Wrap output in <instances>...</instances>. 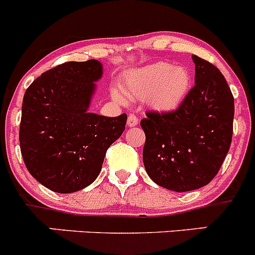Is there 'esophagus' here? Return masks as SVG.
Returning a JSON list of instances; mask_svg holds the SVG:
<instances>
[{"label":"esophagus","instance_id":"1","mask_svg":"<svg viewBox=\"0 0 255 255\" xmlns=\"http://www.w3.org/2000/svg\"><path fill=\"white\" fill-rule=\"evenodd\" d=\"M137 118L134 115V114H130L129 116H128V126L129 128H132V126H136L137 125Z\"/></svg>","mask_w":255,"mask_h":255}]
</instances>
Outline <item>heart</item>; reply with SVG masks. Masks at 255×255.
<instances>
[{"mask_svg": "<svg viewBox=\"0 0 255 255\" xmlns=\"http://www.w3.org/2000/svg\"><path fill=\"white\" fill-rule=\"evenodd\" d=\"M191 87V75L186 67L160 61L136 69L126 75L121 89L113 87L111 98L120 105L130 100H146L159 113L176 110Z\"/></svg>", "mask_w": 255, "mask_h": 255, "instance_id": "1", "label": "heart"}]
</instances>
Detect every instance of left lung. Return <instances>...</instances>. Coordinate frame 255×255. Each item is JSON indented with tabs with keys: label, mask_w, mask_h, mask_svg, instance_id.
<instances>
[{
	"label": "left lung",
	"mask_w": 255,
	"mask_h": 255,
	"mask_svg": "<svg viewBox=\"0 0 255 255\" xmlns=\"http://www.w3.org/2000/svg\"><path fill=\"white\" fill-rule=\"evenodd\" d=\"M195 85L171 113H150L142 161L154 183L169 190L190 191L214 179L229 151L234 98L225 77L210 62L193 55Z\"/></svg>",
	"instance_id": "obj_1"
}]
</instances>
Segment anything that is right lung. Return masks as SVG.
<instances>
[{"instance_id": "add662e5", "label": "right lung", "mask_w": 255, "mask_h": 255, "mask_svg": "<svg viewBox=\"0 0 255 255\" xmlns=\"http://www.w3.org/2000/svg\"><path fill=\"white\" fill-rule=\"evenodd\" d=\"M101 77L98 60L65 62L26 90L21 154L31 175L50 190L69 194L93 184L106 150L125 130L126 114L108 118L89 111Z\"/></svg>"}]
</instances>
